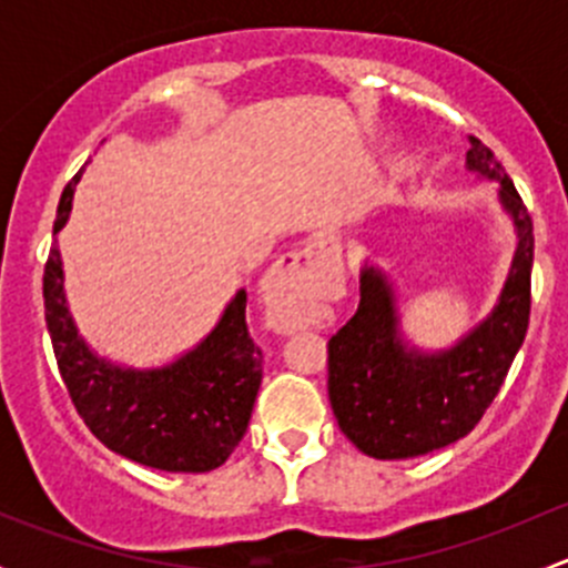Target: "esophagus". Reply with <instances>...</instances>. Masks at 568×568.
Returning a JSON list of instances; mask_svg holds the SVG:
<instances>
[{
    "label": "esophagus",
    "mask_w": 568,
    "mask_h": 568,
    "mask_svg": "<svg viewBox=\"0 0 568 568\" xmlns=\"http://www.w3.org/2000/svg\"><path fill=\"white\" fill-rule=\"evenodd\" d=\"M324 239H313L305 247L285 255L274 266V272L266 280V302L272 326L280 332H296L307 324L313 316V285L311 268L316 257L324 252Z\"/></svg>",
    "instance_id": "1"
}]
</instances>
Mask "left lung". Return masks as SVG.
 Here are the masks:
<instances>
[{"label": "left lung", "mask_w": 568, "mask_h": 568, "mask_svg": "<svg viewBox=\"0 0 568 568\" xmlns=\"http://www.w3.org/2000/svg\"><path fill=\"white\" fill-rule=\"evenodd\" d=\"M467 170L500 183L517 231L497 305L456 346L420 352L400 335L393 285L379 266L359 274V307L329 337V404L341 432L374 459H415L467 437L484 417L525 341L530 318L532 222L495 153L469 136Z\"/></svg>", "instance_id": "left-lung-1"}]
</instances>
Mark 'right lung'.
I'll return each instance as SVG.
<instances>
[{"mask_svg": "<svg viewBox=\"0 0 568 568\" xmlns=\"http://www.w3.org/2000/svg\"><path fill=\"white\" fill-rule=\"evenodd\" d=\"M79 175L62 189L54 236L71 216ZM57 244L43 272L45 326L60 376L90 432L114 454L164 469L209 473L242 443L263 376V354L247 329V291H236L214 329L175 363L125 368L99 357L73 324Z\"/></svg>", "mask_w": 568, "mask_h": 568, "instance_id": "1", "label": "right lung"}]
</instances>
